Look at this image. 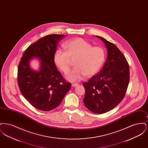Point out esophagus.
I'll list each match as a JSON object with an SVG mask.
<instances>
[{"mask_svg":"<svg viewBox=\"0 0 148 148\" xmlns=\"http://www.w3.org/2000/svg\"><path fill=\"white\" fill-rule=\"evenodd\" d=\"M77 85H78L77 83H73V84H71V86L73 87H75V86H77Z\"/></svg>","mask_w":148,"mask_h":148,"instance_id":"34e87169","label":"esophagus"}]
</instances>
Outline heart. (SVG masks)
I'll return each instance as SVG.
<instances>
[{"mask_svg": "<svg viewBox=\"0 0 148 148\" xmlns=\"http://www.w3.org/2000/svg\"><path fill=\"white\" fill-rule=\"evenodd\" d=\"M92 44L82 38L65 42L64 48L56 50L54 61L56 66L64 74L70 68L71 59L75 58L74 69L68 74L66 79L71 82L80 81L86 75L90 77L96 74L104 62L106 51L100 46L92 47Z\"/></svg>", "mask_w": 148, "mask_h": 148, "instance_id": "1", "label": "heart"}]
</instances>
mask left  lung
Listing matches in <instances>:
<instances>
[{
  "label": "left lung",
  "instance_id": "8db88e82",
  "mask_svg": "<svg viewBox=\"0 0 148 148\" xmlns=\"http://www.w3.org/2000/svg\"><path fill=\"white\" fill-rule=\"evenodd\" d=\"M107 59L101 70L83 86L84 104L92 113L103 114L112 110L124 98L129 82V67L125 57L117 47L103 37Z\"/></svg>",
  "mask_w": 148,
  "mask_h": 148
}]
</instances>
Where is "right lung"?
I'll return each instance as SVG.
<instances>
[{"mask_svg": "<svg viewBox=\"0 0 148 148\" xmlns=\"http://www.w3.org/2000/svg\"><path fill=\"white\" fill-rule=\"evenodd\" d=\"M65 35L44 36L25 50L18 65V83L23 97L31 105L42 111L55 109L71 89L57 69L54 61L56 47ZM33 57L40 60V67L33 70L29 62Z\"/></svg>", "mask_w": 148, "mask_h": 148, "instance_id": "add662e5", "label": "right lung"}]
</instances>
